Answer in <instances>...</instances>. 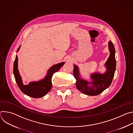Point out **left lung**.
I'll use <instances>...</instances> for the list:
<instances>
[{"instance_id":"8db88e82","label":"left lung","mask_w":133,"mask_h":133,"mask_svg":"<svg viewBox=\"0 0 133 133\" xmlns=\"http://www.w3.org/2000/svg\"><path fill=\"white\" fill-rule=\"evenodd\" d=\"M109 56L105 64L106 71L104 74L94 72L91 74V82L81 78L79 68L74 65L73 75L76 79V86L82 93L89 96H96L102 93L110 85L116 70V62L115 59V49L113 44L110 41L108 42ZM91 84V87L89 86Z\"/></svg>"}]
</instances>
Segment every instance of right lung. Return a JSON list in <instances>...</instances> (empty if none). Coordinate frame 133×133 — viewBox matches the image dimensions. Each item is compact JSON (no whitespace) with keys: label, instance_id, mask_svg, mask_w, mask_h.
Segmentation results:
<instances>
[{"label":"right lung","instance_id":"add662e5","mask_svg":"<svg viewBox=\"0 0 133 133\" xmlns=\"http://www.w3.org/2000/svg\"><path fill=\"white\" fill-rule=\"evenodd\" d=\"M21 48L19 47L17 52ZM65 62H62L51 66L47 71L46 76L42 80L37 82H30L28 85H24L21 76L18 69V57L16 58L14 64V75L16 82L21 90L26 95L33 98H41L47 94L52 87L51 78L53 74L58 71L64 65Z\"/></svg>","mask_w":133,"mask_h":133}]
</instances>
